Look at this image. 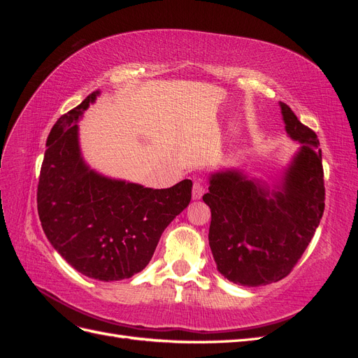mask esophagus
I'll list each match as a JSON object with an SVG mask.
<instances>
[{
  "label": "esophagus",
  "instance_id": "esophagus-1",
  "mask_svg": "<svg viewBox=\"0 0 358 358\" xmlns=\"http://www.w3.org/2000/svg\"><path fill=\"white\" fill-rule=\"evenodd\" d=\"M206 192V187L201 180H196L194 182L192 187V199L194 200H200L203 197V194Z\"/></svg>",
  "mask_w": 358,
  "mask_h": 358
}]
</instances>
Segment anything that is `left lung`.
Listing matches in <instances>:
<instances>
[{"label": "left lung", "instance_id": "left-lung-1", "mask_svg": "<svg viewBox=\"0 0 358 358\" xmlns=\"http://www.w3.org/2000/svg\"><path fill=\"white\" fill-rule=\"evenodd\" d=\"M288 137L300 143L280 178L268 183L241 169L213 171L203 201L210 208L209 246L233 284L259 287L285 278L305 252L324 213L320 140L279 101Z\"/></svg>", "mask_w": 358, "mask_h": 358}]
</instances>
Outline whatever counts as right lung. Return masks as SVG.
<instances>
[{"instance_id":"add662e5","label":"right lung","mask_w":358,"mask_h":358,"mask_svg":"<svg viewBox=\"0 0 358 358\" xmlns=\"http://www.w3.org/2000/svg\"><path fill=\"white\" fill-rule=\"evenodd\" d=\"M99 95L90 94L50 129L37 209L57 252L82 275L110 282L149 264L162 231L189 204L192 182L154 189L104 176L86 164L78 122Z\"/></svg>"}]
</instances>
